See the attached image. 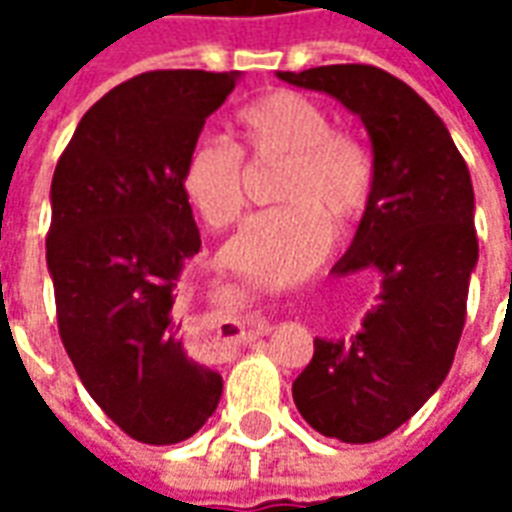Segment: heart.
<instances>
[{
	"label": "heart",
	"instance_id": "1",
	"mask_svg": "<svg viewBox=\"0 0 512 512\" xmlns=\"http://www.w3.org/2000/svg\"><path fill=\"white\" fill-rule=\"evenodd\" d=\"M238 145L255 158L285 156L277 200L227 241L222 263L268 285H296L332 249V222L354 224L373 197V161L354 136L334 131L318 101L277 90L235 112ZM180 189L202 222L222 230L244 211V158L216 136L191 142Z\"/></svg>",
	"mask_w": 512,
	"mask_h": 512
}]
</instances>
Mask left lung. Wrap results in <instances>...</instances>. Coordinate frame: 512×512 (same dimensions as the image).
Returning a JSON list of instances; mask_svg holds the SVG:
<instances>
[{"label":"left lung","instance_id":"1","mask_svg":"<svg viewBox=\"0 0 512 512\" xmlns=\"http://www.w3.org/2000/svg\"><path fill=\"white\" fill-rule=\"evenodd\" d=\"M277 76L332 95L373 145V197L332 274L373 268L381 293L351 337H315L293 381L312 428L367 444L414 417L450 373L477 266L472 178L441 117L392 73L321 65Z\"/></svg>","mask_w":512,"mask_h":512}]
</instances>
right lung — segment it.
I'll return each mask as SVG.
<instances>
[{
	"mask_svg": "<svg viewBox=\"0 0 512 512\" xmlns=\"http://www.w3.org/2000/svg\"><path fill=\"white\" fill-rule=\"evenodd\" d=\"M241 73L153 71L87 109L51 178L46 266L84 389L128 436L178 444L208 422L222 376L186 354L175 310L200 230L180 169Z\"/></svg>",
	"mask_w": 512,
	"mask_h": 512,
	"instance_id": "right-lung-1",
	"label": "right lung"
}]
</instances>
